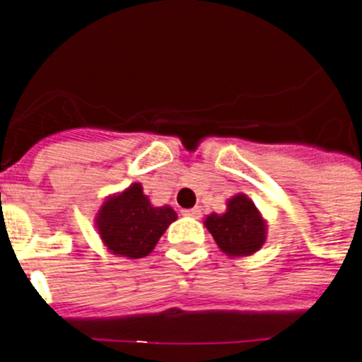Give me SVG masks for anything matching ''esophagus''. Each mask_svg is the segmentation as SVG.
I'll return each instance as SVG.
<instances>
[{
  "label": "esophagus",
  "instance_id": "34e87169",
  "mask_svg": "<svg viewBox=\"0 0 362 362\" xmlns=\"http://www.w3.org/2000/svg\"><path fill=\"white\" fill-rule=\"evenodd\" d=\"M183 216H190V217H201V209H199V206H194V209L183 210Z\"/></svg>",
  "mask_w": 362,
  "mask_h": 362
}]
</instances>
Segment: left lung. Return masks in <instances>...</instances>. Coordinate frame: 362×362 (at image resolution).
<instances>
[{"instance_id":"obj_1","label":"left lung","mask_w":362,"mask_h":362,"mask_svg":"<svg viewBox=\"0 0 362 362\" xmlns=\"http://www.w3.org/2000/svg\"><path fill=\"white\" fill-rule=\"evenodd\" d=\"M204 226L212 233L219 250L228 257L252 255L267 243V219L245 194L230 197L226 212L204 217Z\"/></svg>"}]
</instances>
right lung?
<instances>
[{"label": "right lung", "mask_w": 362, "mask_h": 362, "mask_svg": "<svg viewBox=\"0 0 362 362\" xmlns=\"http://www.w3.org/2000/svg\"><path fill=\"white\" fill-rule=\"evenodd\" d=\"M177 219L172 206H153L143 194L141 183L112 194L95 214V230L101 243L114 255L127 259L146 257L165 230Z\"/></svg>", "instance_id": "right-lung-1"}]
</instances>
